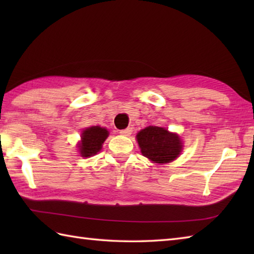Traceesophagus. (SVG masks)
Masks as SVG:
<instances>
[{
  "instance_id": "obj_1",
  "label": "esophagus",
  "mask_w": 254,
  "mask_h": 254,
  "mask_svg": "<svg viewBox=\"0 0 254 254\" xmlns=\"http://www.w3.org/2000/svg\"><path fill=\"white\" fill-rule=\"evenodd\" d=\"M132 132H133L132 127H127V128H124V130H121V131H120V134H122V135L128 136V135H131Z\"/></svg>"
}]
</instances>
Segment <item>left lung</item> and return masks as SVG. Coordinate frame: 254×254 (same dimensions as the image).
<instances>
[{
    "mask_svg": "<svg viewBox=\"0 0 254 254\" xmlns=\"http://www.w3.org/2000/svg\"><path fill=\"white\" fill-rule=\"evenodd\" d=\"M141 153L156 164L171 163L182 150V141L176 133L160 127H147L136 135Z\"/></svg>",
    "mask_w": 254,
    "mask_h": 254,
    "instance_id": "left-lung-1",
    "label": "left lung"
}]
</instances>
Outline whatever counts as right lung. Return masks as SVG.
<instances>
[{
    "instance_id": "add662e5",
    "label": "right lung",
    "mask_w": 254,
    "mask_h": 254,
    "mask_svg": "<svg viewBox=\"0 0 254 254\" xmlns=\"http://www.w3.org/2000/svg\"><path fill=\"white\" fill-rule=\"evenodd\" d=\"M109 135L107 128L89 127L82 132V141L78 143V150L82 157H90L99 152L102 144Z\"/></svg>"
}]
</instances>
